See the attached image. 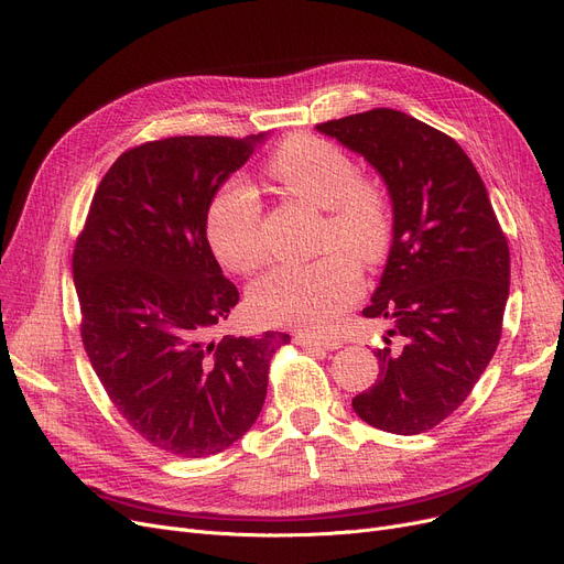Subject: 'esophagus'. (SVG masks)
I'll use <instances>...</instances> for the list:
<instances>
[{
	"instance_id": "34e87169",
	"label": "esophagus",
	"mask_w": 564,
	"mask_h": 564,
	"mask_svg": "<svg viewBox=\"0 0 564 564\" xmlns=\"http://www.w3.org/2000/svg\"><path fill=\"white\" fill-rule=\"evenodd\" d=\"M297 346L304 348H323V350H338L340 343L336 338H321V336H313V334H297L295 336Z\"/></svg>"
}]
</instances>
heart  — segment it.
Masks as SVG:
<instances>
[{
	"label": "heart",
	"mask_w": 564,
	"mask_h": 564,
	"mask_svg": "<svg viewBox=\"0 0 564 564\" xmlns=\"http://www.w3.org/2000/svg\"><path fill=\"white\" fill-rule=\"evenodd\" d=\"M267 173L285 191L325 209L321 249L311 262L281 264L258 279L249 304L269 325L325 329L361 290L364 264L380 262L389 249L394 214L380 184L357 177L355 161L329 140L288 138L267 163ZM207 237L216 258L239 274L267 260L262 203L241 180H228L207 207Z\"/></svg>",
	"instance_id": "1"
}]
</instances>
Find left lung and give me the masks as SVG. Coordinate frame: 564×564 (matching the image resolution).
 <instances>
[{"label": "left lung", "instance_id": "8db88e82", "mask_svg": "<svg viewBox=\"0 0 564 564\" xmlns=\"http://www.w3.org/2000/svg\"><path fill=\"white\" fill-rule=\"evenodd\" d=\"M382 177L394 230L366 317H387L401 348H378V380L352 399L380 431L417 435L468 399L491 361L509 297V247L477 167L458 142L401 110L315 127Z\"/></svg>", "mask_w": 564, "mask_h": 564}]
</instances>
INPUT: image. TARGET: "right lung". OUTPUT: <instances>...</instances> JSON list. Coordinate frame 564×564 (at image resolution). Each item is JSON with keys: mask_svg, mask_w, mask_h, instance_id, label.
<instances>
[{"mask_svg": "<svg viewBox=\"0 0 564 564\" xmlns=\"http://www.w3.org/2000/svg\"><path fill=\"white\" fill-rule=\"evenodd\" d=\"M267 133L180 135L121 154L94 193L73 251L83 343L124 420L186 458L228 449L267 397L283 332L224 336L239 292L207 241L214 193Z\"/></svg>", "mask_w": 564, "mask_h": 564, "instance_id": "obj_1", "label": "right lung"}]
</instances>
